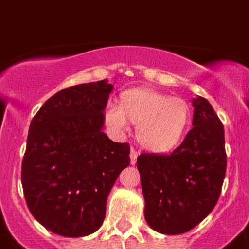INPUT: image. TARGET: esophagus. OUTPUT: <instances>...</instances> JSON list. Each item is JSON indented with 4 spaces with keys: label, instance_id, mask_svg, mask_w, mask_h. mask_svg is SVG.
<instances>
[{
    "label": "esophagus",
    "instance_id": "obj_1",
    "mask_svg": "<svg viewBox=\"0 0 249 249\" xmlns=\"http://www.w3.org/2000/svg\"><path fill=\"white\" fill-rule=\"evenodd\" d=\"M137 158H138V152L134 149V148H131V150H130V163L131 164L137 163Z\"/></svg>",
    "mask_w": 249,
    "mask_h": 249
}]
</instances>
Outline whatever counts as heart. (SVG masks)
Here are the masks:
<instances>
[{
  "label": "heart",
  "mask_w": 249,
  "mask_h": 249,
  "mask_svg": "<svg viewBox=\"0 0 249 249\" xmlns=\"http://www.w3.org/2000/svg\"><path fill=\"white\" fill-rule=\"evenodd\" d=\"M191 119L186 100L147 87L124 91L119 105L105 112L106 124L115 130H125L128 121L135 125L138 143L157 154L172 152L182 143Z\"/></svg>",
  "instance_id": "b5f03b06"
}]
</instances>
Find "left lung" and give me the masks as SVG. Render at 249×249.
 I'll return each mask as SVG.
<instances>
[{"instance_id":"obj_1","label":"left lung","mask_w":249,"mask_h":249,"mask_svg":"<svg viewBox=\"0 0 249 249\" xmlns=\"http://www.w3.org/2000/svg\"><path fill=\"white\" fill-rule=\"evenodd\" d=\"M194 128L171 154L138 157L145 208L152 229L182 234L208 216L218 202L227 170L224 126L210 102L192 100Z\"/></svg>"}]
</instances>
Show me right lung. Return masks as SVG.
Segmentation results:
<instances>
[{"label": "right lung", "mask_w": 249, "mask_h": 249, "mask_svg": "<svg viewBox=\"0 0 249 249\" xmlns=\"http://www.w3.org/2000/svg\"><path fill=\"white\" fill-rule=\"evenodd\" d=\"M112 89L105 79L64 89L31 120L22 189L33 216L52 233L77 238L97 231L108 194L130 164L129 143L102 131Z\"/></svg>", "instance_id": "right-lung-1"}]
</instances>
